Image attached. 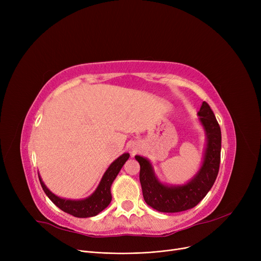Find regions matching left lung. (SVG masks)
Masks as SVG:
<instances>
[{
    "label": "left lung",
    "instance_id": "left-lung-1",
    "mask_svg": "<svg viewBox=\"0 0 261 261\" xmlns=\"http://www.w3.org/2000/svg\"><path fill=\"white\" fill-rule=\"evenodd\" d=\"M200 122L206 135L204 160L198 173L184 185H166L161 183L154 174L150 162L135 155L140 163V181L145 202L162 213H179L195 207L213 187L220 166L221 129L207 102L203 101Z\"/></svg>",
    "mask_w": 261,
    "mask_h": 261
}]
</instances>
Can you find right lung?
I'll return each instance as SVG.
<instances>
[{
    "mask_svg": "<svg viewBox=\"0 0 261 261\" xmlns=\"http://www.w3.org/2000/svg\"><path fill=\"white\" fill-rule=\"evenodd\" d=\"M129 156V153H123L122 155L117 158L105 172L98 187L96 188V190L90 197L84 200L63 199L54 195L45 186L38 173L40 184L42 186L45 195L49 198V200L64 213H67L77 218L94 217L102 212L110 204V202H111V185Z\"/></svg>",
    "mask_w": 261,
    "mask_h": 261,
    "instance_id": "right-lung-1",
    "label": "right lung"
}]
</instances>
